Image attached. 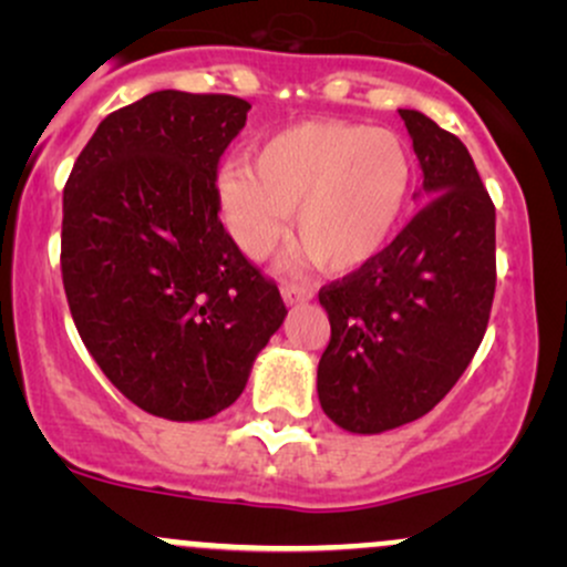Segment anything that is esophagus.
<instances>
[{"mask_svg":"<svg viewBox=\"0 0 567 567\" xmlns=\"http://www.w3.org/2000/svg\"><path fill=\"white\" fill-rule=\"evenodd\" d=\"M279 292H282L285 303L288 306H296V303H306L315 298V292H311L309 288H303V285H292V282H285L282 288H279Z\"/></svg>","mask_w":567,"mask_h":567,"instance_id":"1","label":"esophagus"}]
</instances>
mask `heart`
I'll return each mask as SVG.
<instances>
[{"mask_svg": "<svg viewBox=\"0 0 567 567\" xmlns=\"http://www.w3.org/2000/svg\"><path fill=\"white\" fill-rule=\"evenodd\" d=\"M415 184L413 152L392 130L360 122L306 120L231 162L218 175L224 226L247 258H264L292 229L301 261L328 275L365 269L392 243Z\"/></svg>", "mask_w": 567, "mask_h": 567, "instance_id": "1", "label": "heart"}]
</instances>
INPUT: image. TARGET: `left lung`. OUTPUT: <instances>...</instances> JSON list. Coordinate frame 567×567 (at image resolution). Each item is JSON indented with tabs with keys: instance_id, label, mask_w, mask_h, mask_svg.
I'll list each match as a JSON object with an SVG mask.
<instances>
[{
	"instance_id": "1",
	"label": "left lung",
	"mask_w": 567,
	"mask_h": 567,
	"mask_svg": "<svg viewBox=\"0 0 567 567\" xmlns=\"http://www.w3.org/2000/svg\"><path fill=\"white\" fill-rule=\"evenodd\" d=\"M426 202L365 269L320 290L330 343L317 394L333 424L381 434L421 419L483 341L496 292V207L453 133L400 109Z\"/></svg>"
}]
</instances>
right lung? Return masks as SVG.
Returning <instances> with one entry per match:
<instances>
[{"mask_svg": "<svg viewBox=\"0 0 567 567\" xmlns=\"http://www.w3.org/2000/svg\"><path fill=\"white\" fill-rule=\"evenodd\" d=\"M234 95L159 90L97 125L63 188L61 271L97 368L133 405L205 421L243 394L288 317L218 220Z\"/></svg>", "mask_w": 567, "mask_h": 567, "instance_id": "1", "label": "right lung"}]
</instances>
